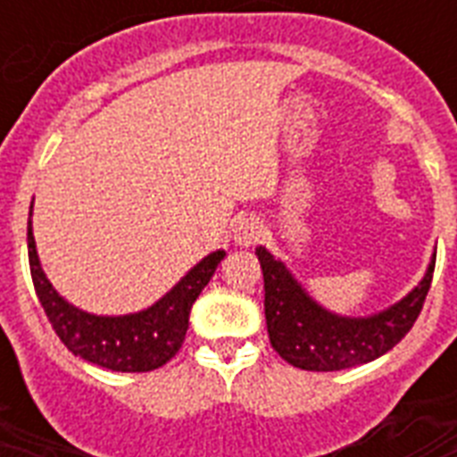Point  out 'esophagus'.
I'll return each instance as SVG.
<instances>
[{"instance_id":"obj_1","label":"esophagus","mask_w":457,"mask_h":457,"mask_svg":"<svg viewBox=\"0 0 457 457\" xmlns=\"http://www.w3.org/2000/svg\"><path fill=\"white\" fill-rule=\"evenodd\" d=\"M263 235V225L258 218L249 215V218H239L235 222V229H232V237H235V242L239 246H251V244H256Z\"/></svg>"}]
</instances>
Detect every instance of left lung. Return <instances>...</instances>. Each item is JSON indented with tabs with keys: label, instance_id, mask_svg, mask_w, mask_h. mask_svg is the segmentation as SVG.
Listing matches in <instances>:
<instances>
[{
	"label": "left lung",
	"instance_id": "1",
	"mask_svg": "<svg viewBox=\"0 0 457 457\" xmlns=\"http://www.w3.org/2000/svg\"><path fill=\"white\" fill-rule=\"evenodd\" d=\"M256 256L263 270L265 322L272 348L289 365L312 372L355 368L396 346L422 312L436 265L434 253L425 279L389 311L370 318H339L308 299L270 251L258 246Z\"/></svg>",
	"mask_w": 457,
	"mask_h": 457
}]
</instances>
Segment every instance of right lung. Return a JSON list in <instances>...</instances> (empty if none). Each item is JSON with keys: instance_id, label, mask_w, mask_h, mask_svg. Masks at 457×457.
<instances>
[{"instance_id": "right-lung-1", "label": "right lung", "mask_w": 457, "mask_h": 457, "mask_svg": "<svg viewBox=\"0 0 457 457\" xmlns=\"http://www.w3.org/2000/svg\"><path fill=\"white\" fill-rule=\"evenodd\" d=\"M225 251H215L194 265L163 299L135 315L102 318L78 311L56 294L39 268L35 237L28 222V261L35 294L59 334L63 346L73 355L116 372H149L175 358L185 341L189 312L201 289L211 282Z\"/></svg>"}]
</instances>
